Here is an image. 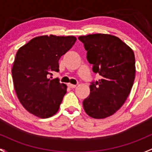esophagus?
<instances>
[{
	"instance_id": "esophagus-1",
	"label": "esophagus",
	"mask_w": 152,
	"mask_h": 152,
	"mask_svg": "<svg viewBox=\"0 0 152 152\" xmlns=\"http://www.w3.org/2000/svg\"><path fill=\"white\" fill-rule=\"evenodd\" d=\"M67 86H68L69 88H75L76 87V85H73V84H71V83H68L67 84Z\"/></svg>"
}]
</instances>
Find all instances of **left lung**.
Listing matches in <instances>:
<instances>
[{"instance_id": "8db88e82", "label": "left lung", "mask_w": 152, "mask_h": 152, "mask_svg": "<svg viewBox=\"0 0 152 152\" xmlns=\"http://www.w3.org/2000/svg\"><path fill=\"white\" fill-rule=\"evenodd\" d=\"M87 50V59L101 79L90 85V94L83 102L86 113L94 118H105L121 108L133 86L135 59L133 50L118 37L95 34L78 37Z\"/></svg>"}]
</instances>
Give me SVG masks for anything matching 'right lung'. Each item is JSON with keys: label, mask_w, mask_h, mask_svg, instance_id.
<instances>
[{"label": "right lung", "mask_w": 152, "mask_h": 152, "mask_svg": "<svg viewBox=\"0 0 152 152\" xmlns=\"http://www.w3.org/2000/svg\"><path fill=\"white\" fill-rule=\"evenodd\" d=\"M76 40L73 36H40L17 52L12 69L14 86L20 103L33 115L47 118L58 110L67 86L50 75L59 72V59Z\"/></svg>", "instance_id": "right-lung-1"}]
</instances>
